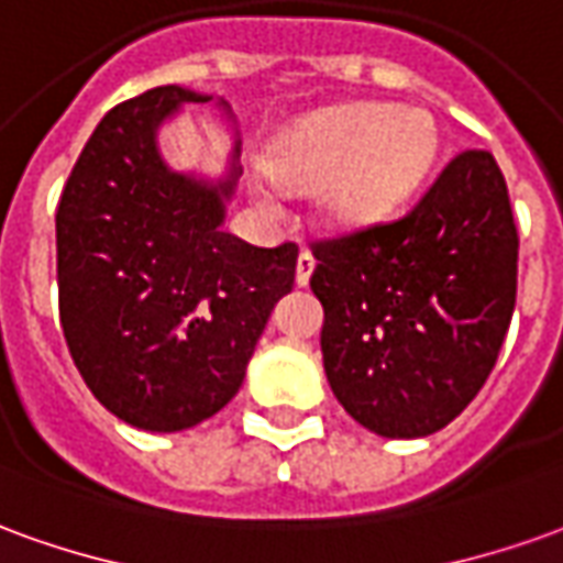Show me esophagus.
I'll list each match as a JSON object with an SVG mask.
<instances>
[{"instance_id":"1","label":"esophagus","mask_w":563,"mask_h":563,"mask_svg":"<svg viewBox=\"0 0 563 563\" xmlns=\"http://www.w3.org/2000/svg\"><path fill=\"white\" fill-rule=\"evenodd\" d=\"M313 265H317V258H313L308 250H301V255H298V265H295V283H298V286H308L310 274H313Z\"/></svg>"}]
</instances>
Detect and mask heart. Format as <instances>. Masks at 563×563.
Wrapping results in <instances>:
<instances>
[{
  "instance_id": "b5f03b06",
  "label": "heart",
  "mask_w": 563,
  "mask_h": 563,
  "mask_svg": "<svg viewBox=\"0 0 563 563\" xmlns=\"http://www.w3.org/2000/svg\"><path fill=\"white\" fill-rule=\"evenodd\" d=\"M435 148V121L420 109L341 106L286 133L268 152V173L298 191L320 188V213L335 228H368L411 198ZM253 195L277 210L265 186Z\"/></svg>"
}]
</instances>
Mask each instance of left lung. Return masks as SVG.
I'll return each mask as SVG.
<instances>
[{
    "instance_id": "1",
    "label": "left lung",
    "mask_w": 563,
    "mask_h": 563,
    "mask_svg": "<svg viewBox=\"0 0 563 563\" xmlns=\"http://www.w3.org/2000/svg\"><path fill=\"white\" fill-rule=\"evenodd\" d=\"M322 365L365 430L418 439L457 418L509 332L518 231L500 167L470 148L396 222L313 243Z\"/></svg>"
}]
</instances>
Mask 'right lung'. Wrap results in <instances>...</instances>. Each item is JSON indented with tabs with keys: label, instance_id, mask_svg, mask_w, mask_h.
Wrapping results in <instances>:
<instances>
[{
	"label": "right lung",
	"instance_id": "right-lung-1",
	"mask_svg": "<svg viewBox=\"0 0 563 563\" xmlns=\"http://www.w3.org/2000/svg\"><path fill=\"white\" fill-rule=\"evenodd\" d=\"M198 103L213 97L164 85L106 112L57 207L63 338L90 393L148 432L188 430L234 399L298 262L295 243L222 231L241 140L216 183L161 158V124Z\"/></svg>",
	"mask_w": 563,
	"mask_h": 563
}]
</instances>
